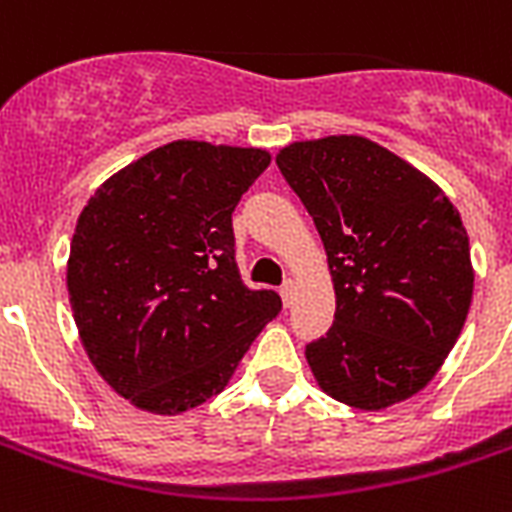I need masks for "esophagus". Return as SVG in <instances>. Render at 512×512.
Returning <instances> with one entry per match:
<instances>
[{
    "mask_svg": "<svg viewBox=\"0 0 512 512\" xmlns=\"http://www.w3.org/2000/svg\"><path fill=\"white\" fill-rule=\"evenodd\" d=\"M278 294H281V299H284V305L289 307L294 302V281H284V286L278 289Z\"/></svg>",
    "mask_w": 512,
    "mask_h": 512,
    "instance_id": "obj_1",
    "label": "esophagus"
}]
</instances>
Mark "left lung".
<instances>
[{
  "label": "left lung",
  "instance_id": "1",
  "mask_svg": "<svg viewBox=\"0 0 512 512\" xmlns=\"http://www.w3.org/2000/svg\"><path fill=\"white\" fill-rule=\"evenodd\" d=\"M323 239L334 326L305 347L323 392L360 410L413 397L458 342L473 297L471 244L447 194L363 136L276 155Z\"/></svg>",
  "mask_w": 512,
  "mask_h": 512
}]
</instances>
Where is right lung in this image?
<instances>
[{
	"label": "right lung",
	"mask_w": 512,
	"mask_h": 512,
	"mask_svg": "<svg viewBox=\"0 0 512 512\" xmlns=\"http://www.w3.org/2000/svg\"><path fill=\"white\" fill-rule=\"evenodd\" d=\"M270 165L265 149L170 141L118 170L78 215L68 294L83 350L107 384L157 415L226 389L281 313L236 268L231 213Z\"/></svg>",
	"instance_id": "add662e5"
}]
</instances>
